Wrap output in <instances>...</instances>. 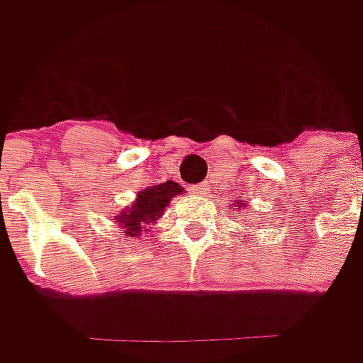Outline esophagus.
<instances>
[{"mask_svg": "<svg viewBox=\"0 0 363 363\" xmlns=\"http://www.w3.org/2000/svg\"><path fill=\"white\" fill-rule=\"evenodd\" d=\"M191 191L196 194V196H206V194H210V186L208 184H198V186H194Z\"/></svg>", "mask_w": 363, "mask_h": 363, "instance_id": "esophagus-1", "label": "esophagus"}]
</instances>
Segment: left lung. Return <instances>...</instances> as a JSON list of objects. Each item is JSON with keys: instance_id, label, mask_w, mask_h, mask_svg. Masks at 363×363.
<instances>
[{"instance_id": "8db88e82", "label": "left lung", "mask_w": 363, "mask_h": 363, "mask_svg": "<svg viewBox=\"0 0 363 363\" xmlns=\"http://www.w3.org/2000/svg\"><path fill=\"white\" fill-rule=\"evenodd\" d=\"M236 208H238V210H240V208H242V206H240V203H238V206H236Z\"/></svg>"}]
</instances>
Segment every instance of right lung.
I'll use <instances>...</instances> for the list:
<instances>
[{"instance_id":"1","label":"right lung","mask_w":363,"mask_h":363,"mask_svg":"<svg viewBox=\"0 0 363 363\" xmlns=\"http://www.w3.org/2000/svg\"><path fill=\"white\" fill-rule=\"evenodd\" d=\"M182 191L184 188L175 182H165L139 191L133 206H127V210L119 212L117 216L123 228L127 230V236H139L141 232H145V226L153 224L155 218L163 214L165 206L172 202V198Z\"/></svg>"}]
</instances>
